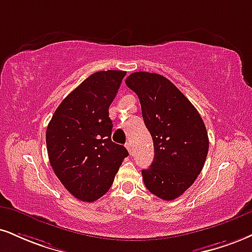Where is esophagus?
Masks as SVG:
<instances>
[{
	"label": "esophagus",
	"mask_w": 252,
	"mask_h": 252,
	"mask_svg": "<svg viewBox=\"0 0 252 252\" xmlns=\"http://www.w3.org/2000/svg\"><path fill=\"white\" fill-rule=\"evenodd\" d=\"M126 149H128L130 155H131V153H132V150H131V144H130L129 142H128V143H126Z\"/></svg>",
	"instance_id": "esophagus-1"
}]
</instances>
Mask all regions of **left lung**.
<instances>
[{
  "label": "left lung",
  "instance_id": "obj_1",
  "mask_svg": "<svg viewBox=\"0 0 252 252\" xmlns=\"http://www.w3.org/2000/svg\"><path fill=\"white\" fill-rule=\"evenodd\" d=\"M126 84L138 96L155 149L153 164L142 170L145 187L158 198L172 201L192 186L207 159L204 122L191 102L162 75L132 72Z\"/></svg>",
  "mask_w": 252,
  "mask_h": 252
}]
</instances>
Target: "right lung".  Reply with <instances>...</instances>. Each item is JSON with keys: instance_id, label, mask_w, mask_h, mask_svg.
Returning a JSON list of instances; mask_svg holds the SVG:
<instances>
[{"instance_id": "right-lung-1", "label": "right lung", "mask_w": 252, "mask_h": 252, "mask_svg": "<svg viewBox=\"0 0 252 252\" xmlns=\"http://www.w3.org/2000/svg\"><path fill=\"white\" fill-rule=\"evenodd\" d=\"M126 71L90 75L61 102L48 124L45 141L50 165L64 188L83 202H94L110 189L129 155L111 141L109 107Z\"/></svg>"}]
</instances>
